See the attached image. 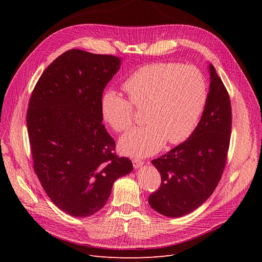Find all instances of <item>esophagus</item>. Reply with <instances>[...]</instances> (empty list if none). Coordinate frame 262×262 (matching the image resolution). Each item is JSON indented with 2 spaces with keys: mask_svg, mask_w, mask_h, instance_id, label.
<instances>
[{
  "mask_svg": "<svg viewBox=\"0 0 262 262\" xmlns=\"http://www.w3.org/2000/svg\"><path fill=\"white\" fill-rule=\"evenodd\" d=\"M132 161H133V166H134V168H135L136 170L141 168V167L143 166V161L140 160V159H138V158H134Z\"/></svg>",
  "mask_w": 262,
  "mask_h": 262,
  "instance_id": "obj_1",
  "label": "esophagus"
}]
</instances>
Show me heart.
<instances>
[{"label": "heart", "instance_id": "obj_1", "mask_svg": "<svg viewBox=\"0 0 262 262\" xmlns=\"http://www.w3.org/2000/svg\"><path fill=\"white\" fill-rule=\"evenodd\" d=\"M123 87L131 102L108 90L102 96L101 113L109 126L121 133L133 124V105L145 107V125L130 129L119 142L123 154L135 157L153 155L167 141L178 144L187 140L207 101L205 77L200 69L190 64L143 66L128 76Z\"/></svg>", "mask_w": 262, "mask_h": 262}]
</instances>
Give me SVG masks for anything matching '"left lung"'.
<instances>
[{"mask_svg": "<svg viewBox=\"0 0 262 262\" xmlns=\"http://www.w3.org/2000/svg\"><path fill=\"white\" fill-rule=\"evenodd\" d=\"M209 73V92L196 128L186 141L152 160L161 175V184L149 195L148 203L166 216H183L200 207L213 193L225 168L231 105L212 64Z\"/></svg>", "mask_w": 262, "mask_h": 262, "instance_id": "8db88e82", "label": "left lung"}]
</instances>
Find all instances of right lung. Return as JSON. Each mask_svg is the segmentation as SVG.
<instances>
[{"label": "right lung", "instance_id": "obj_1", "mask_svg": "<svg viewBox=\"0 0 262 262\" xmlns=\"http://www.w3.org/2000/svg\"><path fill=\"white\" fill-rule=\"evenodd\" d=\"M120 64L113 55L69 50L46 69L30 99L34 170L51 201L75 217L102 209L116 180L133 171L102 124L103 91Z\"/></svg>", "mask_w": 262, "mask_h": 262}]
</instances>
